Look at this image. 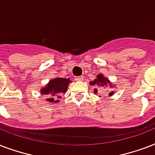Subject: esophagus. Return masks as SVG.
Returning <instances> with one entry per match:
<instances>
[{"label": "esophagus", "instance_id": "1", "mask_svg": "<svg viewBox=\"0 0 155 155\" xmlns=\"http://www.w3.org/2000/svg\"><path fill=\"white\" fill-rule=\"evenodd\" d=\"M74 80L76 81H81L83 80V78H82V77H75Z\"/></svg>", "mask_w": 155, "mask_h": 155}]
</instances>
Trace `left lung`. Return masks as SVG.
I'll return each mask as SVG.
<instances>
[{
	"label": "left lung",
	"mask_w": 155,
	"mask_h": 155,
	"mask_svg": "<svg viewBox=\"0 0 155 155\" xmlns=\"http://www.w3.org/2000/svg\"><path fill=\"white\" fill-rule=\"evenodd\" d=\"M90 85H92L93 86H103V87H106V86H109L110 88H111V84L110 83V81L107 78H106L103 75V74H99L98 76H97V78L94 79V81H92L91 82H90ZM94 92L95 94L98 93V90L96 88L94 90ZM114 94V91H111L109 93V96H111L112 94Z\"/></svg>",
	"instance_id": "1"
}]
</instances>
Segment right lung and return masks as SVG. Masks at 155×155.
Returning <instances> with one entry per match:
<instances>
[{
  "mask_svg": "<svg viewBox=\"0 0 155 155\" xmlns=\"http://www.w3.org/2000/svg\"><path fill=\"white\" fill-rule=\"evenodd\" d=\"M71 82L69 78H56L52 80H50L45 87L41 89L42 94L48 95L47 101L51 103H58L59 99L62 98V95L65 94L67 91L69 84Z\"/></svg>",
  "mask_w": 155,
  "mask_h": 155,
  "instance_id": "obj_1",
  "label": "right lung"
}]
</instances>
